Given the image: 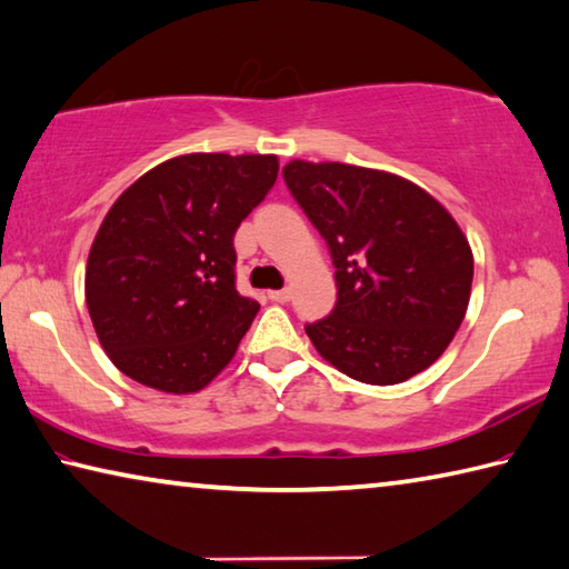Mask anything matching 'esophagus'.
I'll list each match as a JSON object with an SVG mask.
<instances>
[{"mask_svg":"<svg viewBox=\"0 0 569 569\" xmlns=\"http://www.w3.org/2000/svg\"><path fill=\"white\" fill-rule=\"evenodd\" d=\"M268 298L276 303H286L288 298H291V291H288V288H281V291H268Z\"/></svg>","mask_w":569,"mask_h":569,"instance_id":"34e87169","label":"esophagus"}]
</instances>
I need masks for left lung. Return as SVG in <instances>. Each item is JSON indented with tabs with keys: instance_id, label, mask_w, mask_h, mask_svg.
Instances as JSON below:
<instances>
[{
	"instance_id": "1",
	"label": "left lung",
	"mask_w": 569,
	"mask_h": 569,
	"mask_svg": "<svg viewBox=\"0 0 569 569\" xmlns=\"http://www.w3.org/2000/svg\"><path fill=\"white\" fill-rule=\"evenodd\" d=\"M283 181L336 268V308L306 326L318 353L368 386H396L436 363L472 286L456 219L420 186L376 169L291 161Z\"/></svg>"
}]
</instances>
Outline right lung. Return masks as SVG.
I'll return each mask as SVG.
<instances>
[{
	"label": "right lung",
	"mask_w": 569,
	"mask_h": 569,
	"mask_svg": "<svg viewBox=\"0 0 569 569\" xmlns=\"http://www.w3.org/2000/svg\"><path fill=\"white\" fill-rule=\"evenodd\" d=\"M276 177V157L186 153L111 206L89 251L87 308L123 376L181 396L229 366L261 308L236 291L233 236Z\"/></svg>",
	"instance_id": "right-lung-1"
}]
</instances>
